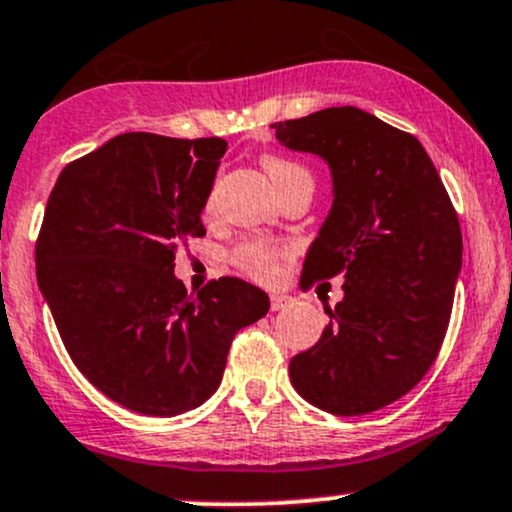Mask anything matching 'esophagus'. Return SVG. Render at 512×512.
Segmentation results:
<instances>
[{
	"label": "esophagus",
	"mask_w": 512,
	"mask_h": 512,
	"mask_svg": "<svg viewBox=\"0 0 512 512\" xmlns=\"http://www.w3.org/2000/svg\"><path fill=\"white\" fill-rule=\"evenodd\" d=\"M287 304H290V297L271 295V309H273V312H280V309H285Z\"/></svg>",
	"instance_id": "34e87169"
}]
</instances>
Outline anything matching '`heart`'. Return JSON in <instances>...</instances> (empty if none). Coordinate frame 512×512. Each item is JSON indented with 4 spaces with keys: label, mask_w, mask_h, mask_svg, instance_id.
<instances>
[{
    "label": "heart",
    "mask_w": 512,
    "mask_h": 512,
    "mask_svg": "<svg viewBox=\"0 0 512 512\" xmlns=\"http://www.w3.org/2000/svg\"><path fill=\"white\" fill-rule=\"evenodd\" d=\"M263 169L266 174L271 176L273 186L278 188V193H285L287 188H292L295 183L300 181H312L309 171L304 169L302 164L292 162V159L278 157V154H263L261 157ZM217 195V186H212V191L208 195V208H212ZM285 254L283 246L271 244V241H261V239H251L244 241L237 251H234V263L241 268L244 273L254 275L258 280H268L273 278L275 266H278V258Z\"/></svg>",
    "instance_id": "obj_1"
}]
</instances>
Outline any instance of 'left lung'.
<instances>
[{
  "instance_id": "1",
  "label": "left lung",
  "mask_w": 512,
  "mask_h": 512,
  "mask_svg": "<svg viewBox=\"0 0 512 512\" xmlns=\"http://www.w3.org/2000/svg\"><path fill=\"white\" fill-rule=\"evenodd\" d=\"M278 142L331 169L333 203L302 280L343 275L329 324L290 360L292 387L333 416H363L411 392L450 324L462 232L416 137L355 106L273 123Z\"/></svg>"
}]
</instances>
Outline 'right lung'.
Instances as JSON below:
<instances>
[{
	"label": "right lung",
	"instance_id": "right-lung-1",
	"mask_svg": "<svg viewBox=\"0 0 512 512\" xmlns=\"http://www.w3.org/2000/svg\"><path fill=\"white\" fill-rule=\"evenodd\" d=\"M227 142L125 132L67 164L36 244L38 287L72 363L108 399L145 416H179L222 382L239 329L268 295L239 278L188 295L176 249L203 237Z\"/></svg>",
	"mask_w": 512,
	"mask_h": 512
}]
</instances>
